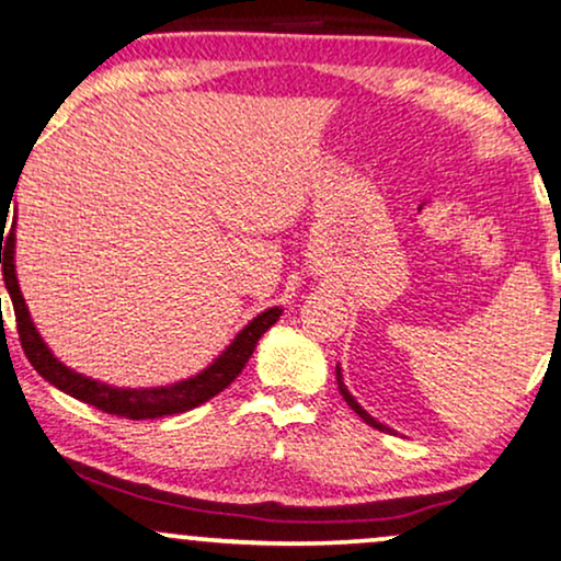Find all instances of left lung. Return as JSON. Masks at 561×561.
Wrapping results in <instances>:
<instances>
[{
    "label": "left lung",
    "instance_id": "left-lung-1",
    "mask_svg": "<svg viewBox=\"0 0 561 561\" xmlns=\"http://www.w3.org/2000/svg\"><path fill=\"white\" fill-rule=\"evenodd\" d=\"M337 388H340V396H343V398H345V403H347V405H351V409H353V411H356V414H358V416H362V420H364L366 424H369V427H377V430H388V427H385V424H379V422L375 420V416H369V414H366V411L362 409V405H358V401H356V398H353V396H351V392H347V388H345V382H343V375H340V366H337Z\"/></svg>",
    "mask_w": 561,
    "mask_h": 561
}]
</instances>
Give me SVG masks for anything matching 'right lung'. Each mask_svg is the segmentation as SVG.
Here are the masks:
<instances>
[{"label":"right lung","mask_w":561,"mask_h":561,"mask_svg":"<svg viewBox=\"0 0 561 561\" xmlns=\"http://www.w3.org/2000/svg\"><path fill=\"white\" fill-rule=\"evenodd\" d=\"M4 224H8V208L0 210V229H2L0 263H2L4 287H8L10 293L12 308H15L18 334H21V345L25 356H28L31 366H34L38 375L47 379V382H53L57 390L68 392V396L79 398V401L89 405H96V409L105 411V414L126 416V420H158V416L182 414V411H190L199 403L210 401V398L218 396V392L234 382V377L244 369L248 358L253 356L261 334L272 324H276L282 317L279 306L259 313V317L250 321V324L244 327L234 340H231V345L208 366V369H203L195 377L184 379V382L169 385V388H141V390L111 388V385L83 377L79 371L68 369L66 364L57 362L53 351H49L47 343L42 340V334L36 332L15 276V224L8 229V234H4ZM2 241L5 242L4 245L1 244Z\"/></svg>","instance_id":"obj_1"}]
</instances>
